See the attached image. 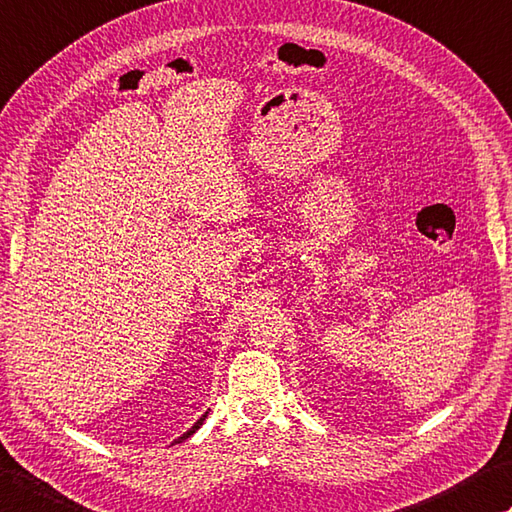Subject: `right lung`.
<instances>
[{
  "label": "right lung",
  "instance_id": "add662e5",
  "mask_svg": "<svg viewBox=\"0 0 512 512\" xmlns=\"http://www.w3.org/2000/svg\"><path fill=\"white\" fill-rule=\"evenodd\" d=\"M206 416H208V414H203V416L199 418V421H197V423H194V425L190 427V430H188V432H185L183 436H179V439H176L174 443H181V441H185V439H188V436H192L194 432H197V430H199V427H201V423H203V421H206Z\"/></svg>",
  "mask_w": 512,
  "mask_h": 512
}]
</instances>
